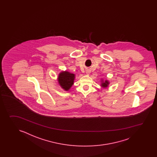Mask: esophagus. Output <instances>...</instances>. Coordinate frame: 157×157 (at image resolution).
<instances>
[{
  "label": "esophagus",
  "mask_w": 157,
  "mask_h": 157,
  "mask_svg": "<svg viewBox=\"0 0 157 157\" xmlns=\"http://www.w3.org/2000/svg\"><path fill=\"white\" fill-rule=\"evenodd\" d=\"M86 74H87V75H89V74H90V71H87L86 72Z\"/></svg>",
  "instance_id": "esophagus-1"
}]
</instances>
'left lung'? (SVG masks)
Returning a JSON list of instances; mask_svg holds the SVG:
<instances>
[{
    "label": "left lung",
    "mask_w": 157,
    "mask_h": 157,
    "mask_svg": "<svg viewBox=\"0 0 157 157\" xmlns=\"http://www.w3.org/2000/svg\"><path fill=\"white\" fill-rule=\"evenodd\" d=\"M109 84V82L107 81H105L104 82H103V83H101V86L103 87H107L108 86V85Z\"/></svg>",
    "instance_id": "1"
}]
</instances>
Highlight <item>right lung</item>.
Wrapping results in <instances>:
<instances>
[{"label": "right lung", "mask_w": 157, "mask_h": 157, "mask_svg": "<svg viewBox=\"0 0 157 157\" xmlns=\"http://www.w3.org/2000/svg\"><path fill=\"white\" fill-rule=\"evenodd\" d=\"M75 75L65 71L61 72L58 77V82L62 87L65 90H68L74 84Z\"/></svg>", "instance_id": "right-lung-1"}]
</instances>
